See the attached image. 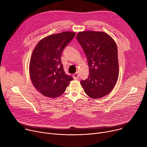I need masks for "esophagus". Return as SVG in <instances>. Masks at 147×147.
Wrapping results in <instances>:
<instances>
[{
  "mask_svg": "<svg viewBox=\"0 0 147 147\" xmlns=\"http://www.w3.org/2000/svg\"><path fill=\"white\" fill-rule=\"evenodd\" d=\"M73 77L74 79H75V80L78 79V77H79V74H78V72H77V73H76L75 74H74L73 75Z\"/></svg>",
  "mask_w": 147,
  "mask_h": 147,
  "instance_id": "1",
  "label": "esophagus"
}]
</instances>
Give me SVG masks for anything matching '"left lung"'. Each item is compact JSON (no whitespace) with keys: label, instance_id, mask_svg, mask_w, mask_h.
I'll use <instances>...</instances> for the list:
<instances>
[{"label":"left lung","instance_id":"left-lung-1","mask_svg":"<svg viewBox=\"0 0 147 147\" xmlns=\"http://www.w3.org/2000/svg\"><path fill=\"white\" fill-rule=\"evenodd\" d=\"M77 39L84 52L89 76L80 81L84 91L96 99L106 96L114 88L119 77L117 48L113 38L103 32H80Z\"/></svg>","mask_w":147,"mask_h":147}]
</instances>
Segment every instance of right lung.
Listing matches in <instances>:
<instances>
[{
	"label": "right lung",
	"mask_w": 147,
	"mask_h": 147,
	"mask_svg": "<svg viewBox=\"0 0 147 147\" xmlns=\"http://www.w3.org/2000/svg\"><path fill=\"white\" fill-rule=\"evenodd\" d=\"M75 35L69 31L51 35L41 39L35 47L30 62V75L34 86L44 96H59L73 80L65 73L61 56Z\"/></svg>",
	"instance_id": "add662e5"
}]
</instances>
